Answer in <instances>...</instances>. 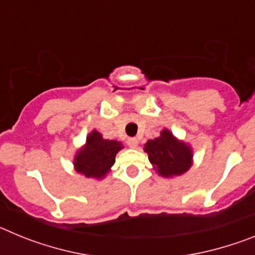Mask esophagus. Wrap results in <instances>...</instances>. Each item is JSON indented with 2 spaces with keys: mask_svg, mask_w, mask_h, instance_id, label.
I'll use <instances>...</instances> for the list:
<instances>
[{
  "mask_svg": "<svg viewBox=\"0 0 255 255\" xmlns=\"http://www.w3.org/2000/svg\"><path fill=\"white\" fill-rule=\"evenodd\" d=\"M128 145H129L130 148H136V145H138V139H136V138H129V139H128Z\"/></svg>",
  "mask_w": 255,
  "mask_h": 255,
  "instance_id": "34e87169",
  "label": "esophagus"
}]
</instances>
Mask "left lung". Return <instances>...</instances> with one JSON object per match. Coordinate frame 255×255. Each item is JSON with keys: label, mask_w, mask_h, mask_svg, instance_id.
Wrapping results in <instances>:
<instances>
[{"label": "left lung", "mask_w": 255, "mask_h": 255, "mask_svg": "<svg viewBox=\"0 0 255 255\" xmlns=\"http://www.w3.org/2000/svg\"><path fill=\"white\" fill-rule=\"evenodd\" d=\"M148 158L155 171L164 177L177 176L190 168L191 149L177 140L168 130H162L158 138L148 140L144 145Z\"/></svg>", "instance_id": "1"}]
</instances>
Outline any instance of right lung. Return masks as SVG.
Instances as JSON below:
<instances>
[{
    "mask_svg": "<svg viewBox=\"0 0 255 255\" xmlns=\"http://www.w3.org/2000/svg\"><path fill=\"white\" fill-rule=\"evenodd\" d=\"M120 149H123L120 141L103 139L100 132L93 130L74 159L75 170L85 177L102 179L115 163V157Z\"/></svg>",
    "mask_w": 255,
    "mask_h": 255,
    "instance_id": "right-lung-1",
    "label": "right lung"
}]
</instances>
